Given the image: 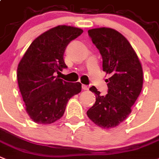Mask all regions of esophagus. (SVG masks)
Returning <instances> with one entry per match:
<instances>
[{"label":"esophagus","instance_id":"esophagus-1","mask_svg":"<svg viewBox=\"0 0 159 159\" xmlns=\"http://www.w3.org/2000/svg\"><path fill=\"white\" fill-rule=\"evenodd\" d=\"M82 89H83V90H85V91H87V90L89 89V87H88V86H86V85H82Z\"/></svg>","mask_w":159,"mask_h":159}]
</instances>
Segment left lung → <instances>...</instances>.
Segmentation results:
<instances>
[{
  "instance_id": "left-lung-1",
  "label": "left lung",
  "mask_w": 159,
  "mask_h": 159,
  "mask_svg": "<svg viewBox=\"0 0 159 159\" xmlns=\"http://www.w3.org/2000/svg\"><path fill=\"white\" fill-rule=\"evenodd\" d=\"M88 34L100 50L103 70L110 77L105 80L109 88L106 95H100L94 86L90 88L96 100L86 114L97 126L112 128L128 117L141 92L142 66L131 44L117 31L109 28H93L88 30Z\"/></svg>"
}]
</instances>
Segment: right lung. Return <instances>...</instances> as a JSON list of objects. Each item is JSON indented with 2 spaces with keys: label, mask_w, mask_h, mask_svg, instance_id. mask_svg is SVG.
Returning a JSON list of instances; mask_svg holds the SVG:
<instances>
[{
  "label": "right lung",
  "mask_w": 159,
  "mask_h": 159,
  "mask_svg": "<svg viewBox=\"0 0 159 159\" xmlns=\"http://www.w3.org/2000/svg\"><path fill=\"white\" fill-rule=\"evenodd\" d=\"M83 33L81 28L59 25L32 42L21 59L17 78L26 111L33 122L50 124L64 115L68 100L82 91L80 82H68L55 74L67 66L68 43Z\"/></svg>",
  "instance_id": "add662e5"
}]
</instances>
